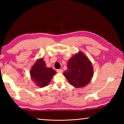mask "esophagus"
I'll return each instance as SVG.
<instances>
[{"label": "esophagus", "instance_id": "esophagus-1", "mask_svg": "<svg viewBox=\"0 0 124 124\" xmlns=\"http://www.w3.org/2000/svg\"><path fill=\"white\" fill-rule=\"evenodd\" d=\"M56 71H57V72L58 73H62L63 72V70L62 69H58V70H56Z\"/></svg>", "mask_w": 124, "mask_h": 124}]
</instances>
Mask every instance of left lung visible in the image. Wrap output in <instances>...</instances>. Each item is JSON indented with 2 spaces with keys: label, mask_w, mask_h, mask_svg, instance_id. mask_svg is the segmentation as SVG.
<instances>
[{
  "label": "left lung",
  "mask_w": 124,
  "mask_h": 124,
  "mask_svg": "<svg viewBox=\"0 0 124 124\" xmlns=\"http://www.w3.org/2000/svg\"><path fill=\"white\" fill-rule=\"evenodd\" d=\"M63 74L71 85L82 87L91 81L93 75L92 64L83 52H79L68 61Z\"/></svg>",
  "instance_id": "8db88e82"
}]
</instances>
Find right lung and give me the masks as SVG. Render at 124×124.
I'll use <instances>...</instances> for the list:
<instances>
[{
    "label": "right lung",
    "instance_id": "add662e5",
    "mask_svg": "<svg viewBox=\"0 0 124 124\" xmlns=\"http://www.w3.org/2000/svg\"><path fill=\"white\" fill-rule=\"evenodd\" d=\"M56 71L52 68H47L43 58L38 61L31 70V76L33 81L39 87L47 85Z\"/></svg>",
    "mask_w": 124,
    "mask_h": 124
}]
</instances>
